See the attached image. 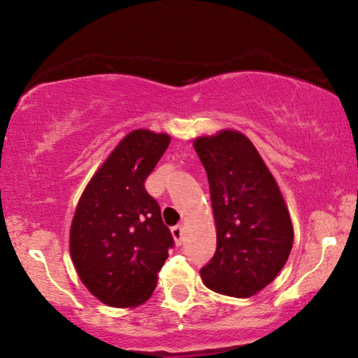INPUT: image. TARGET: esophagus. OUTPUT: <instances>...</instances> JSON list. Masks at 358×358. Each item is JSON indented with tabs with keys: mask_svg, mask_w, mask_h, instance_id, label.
Returning <instances> with one entry per match:
<instances>
[{
	"mask_svg": "<svg viewBox=\"0 0 358 358\" xmlns=\"http://www.w3.org/2000/svg\"><path fill=\"white\" fill-rule=\"evenodd\" d=\"M171 233H173V238H174L176 244H180V243H182V234H184V229H182V227H180V224H176V227L171 228Z\"/></svg>",
	"mask_w": 358,
	"mask_h": 358,
	"instance_id": "34e87169",
	"label": "esophagus"
}]
</instances>
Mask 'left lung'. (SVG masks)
<instances>
[{
  "instance_id": "8db88e82",
  "label": "left lung",
  "mask_w": 358,
  "mask_h": 358,
  "mask_svg": "<svg viewBox=\"0 0 358 358\" xmlns=\"http://www.w3.org/2000/svg\"><path fill=\"white\" fill-rule=\"evenodd\" d=\"M194 148L208 176L217 223V251L200 268L210 290L248 298L285 266L293 227L278 185L243 134L202 136Z\"/></svg>"
}]
</instances>
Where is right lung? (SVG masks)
<instances>
[{
    "label": "right lung",
    "mask_w": 358,
    "mask_h": 358,
    "mask_svg": "<svg viewBox=\"0 0 358 358\" xmlns=\"http://www.w3.org/2000/svg\"><path fill=\"white\" fill-rule=\"evenodd\" d=\"M166 134L135 130L117 145L83 192L73 217L70 252L92 295L115 308L148 300L174 246L145 180L164 155Z\"/></svg>",
    "instance_id": "obj_1"
}]
</instances>
